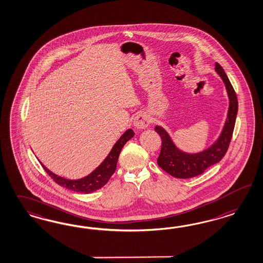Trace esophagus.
Segmentation results:
<instances>
[{"mask_svg": "<svg viewBox=\"0 0 263 263\" xmlns=\"http://www.w3.org/2000/svg\"><path fill=\"white\" fill-rule=\"evenodd\" d=\"M149 118L144 112H138L134 118V125L137 129H144L149 125Z\"/></svg>", "mask_w": 263, "mask_h": 263, "instance_id": "esophagus-1", "label": "esophagus"}]
</instances>
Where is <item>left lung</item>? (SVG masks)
Wrapping results in <instances>:
<instances>
[{"instance_id": "obj_1", "label": "left lung", "mask_w": 263, "mask_h": 263, "mask_svg": "<svg viewBox=\"0 0 263 263\" xmlns=\"http://www.w3.org/2000/svg\"><path fill=\"white\" fill-rule=\"evenodd\" d=\"M216 70L224 82L230 96V108L223 132L218 141L210 148L196 154H188L180 152L178 148H176L170 136L163 128L160 126L155 127V131L159 134L162 141L161 152L157 163L159 167L167 172L168 175H173L176 178H191L201 175L207 167L223 159L229 149L238 111V100L236 92L226 72L223 71V67L218 63H216Z\"/></svg>"}]
</instances>
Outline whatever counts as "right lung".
<instances>
[{"label":"right lung","instance_id":"add662e5","mask_svg":"<svg viewBox=\"0 0 263 263\" xmlns=\"http://www.w3.org/2000/svg\"><path fill=\"white\" fill-rule=\"evenodd\" d=\"M135 135L132 129H128L127 131L121 136L120 140L114 145L111 148V152L101 163L99 167L96 168L90 175L78 180H69L65 179L61 176L53 174L50 172L47 167H44L43 164L41 166L45 170V172L50 177L56 182L57 184L63 186L66 189H69L71 191L83 193V194H89L92 192L96 191L103 187L105 184L109 181L111 175H114L116 168H117V163L119 160L120 152L123 147V145L127 143L128 141Z\"/></svg>","mask_w":263,"mask_h":263}]
</instances>
